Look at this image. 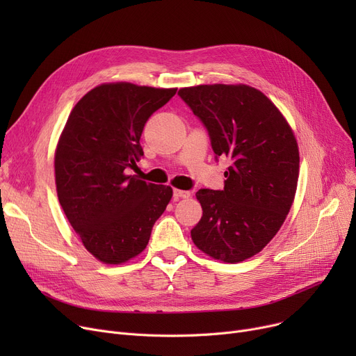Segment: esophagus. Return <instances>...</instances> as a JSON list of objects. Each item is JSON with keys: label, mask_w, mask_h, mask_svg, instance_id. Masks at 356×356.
Masks as SVG:
<instances>
[{"label": "esophagus", "mask_w": 356, "mask_h": 356, "mask_svg": "<svg viewBox=\"0 0 356 356\" xmlns=\"http://www.w3.org/2000/svg\"><path fill=\"white\" fill-rule=\"evenodd\" d=\"M189 196H191V192H188V191H179V189L173 191V197L175 199H186Z\"/></svg>", "instance_id": "34e87169"}]
</instances>
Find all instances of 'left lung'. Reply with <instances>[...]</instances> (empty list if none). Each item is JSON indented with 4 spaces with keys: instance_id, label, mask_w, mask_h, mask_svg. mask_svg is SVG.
Here are the masks:
<instances>
[{
    "instance_id": "8db88e82",
    "label": "left lung",
    "mask_w": 356,
    "mask_h": 356,
    "mask_svg": "<svg viewBox=\"0 0 356 356\" xmlns=\"http://www.w3.org/2000/svg\"><path fill=\"white\" fill-rule=\"evenodd\" d=\"M179 97L208 131L215 159L228 157L222 191L200 189L202 219L191 231L195 245L225 263L263 250L291 208L298 179V148L275 105L247 85H199Z\"/></svg>"
}]
</instances>
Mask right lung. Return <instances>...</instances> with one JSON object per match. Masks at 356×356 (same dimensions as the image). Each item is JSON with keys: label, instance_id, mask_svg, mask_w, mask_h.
Returning <instances> with one entry per match:
<instances>
[{"label": "right lung", "instance_id": "right-lung-1", "mask_svg": "<svg viewBox=\"0 0 356 356\" xmlns=\"http://www.w3.org/2000/svg\"><path fill=\"white\" fill-rule=\"evenodd\" d=\"M176 90L105 83L89 90L67 118L54 154L56 189L74 232L102 263L138 255L172 199L170 186L127 173L144 156L147 120Z\"/></svg>", "mask_w": 356, "mask_h": 356}]
</instances>
